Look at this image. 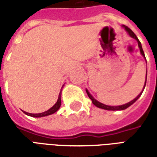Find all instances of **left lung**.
I'll return each instance as SVG.
<instances>
[{"label": "left lung", "instance_id": "obj_1", "mask_svg": "<svg viewBox=\"0 0 157 157\" xmlns=\"http://www.w3.org/2000/svg\"><path fill=\"white\" fill-rule=\"evenodd\" d=\"M123 27L124 28V29L126 30V32L128 33V35L130 36L131 38H133V39H135L137 40V42H138V46L139 48H140V54H141L143 56H144V58H145V54H144V51H143V48H142V46H141V44H140V40L138 39V38L136 37V35H135V33H134V32L132 31L131 29H129V28H128L127 26H124L123 25ZM146 77H147V72H146V76H145V86H144V88H145V84H146ZM86 93H87V95H88L89 98L92 100V103L94 104V105L96 106V107H98V108H100V109H106V110H113V111H114V110H124V109H126L127 108H128L129 106H131L133 103L135 102H136V100L140 97V95L142 94V92H143V91H142L140 94H139L136 98H135V99H133L132 101H130L129 102H128V103H125V104H124V105H120V106H109V105H105V104H103V103H101V102H99L98 101H97L93 97H92L90 93H89V92L87 91V90H86Z\"/></svg>", "mask_w": 157, "mask_h": 157}]
</instances>
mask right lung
<instances>
[{"instance_id":"add662e5","label":"right lung","mask_w":157,"mask_h":157,"mask_svg":"<svg viewBox=\"0 0 157 157\" xmlns=\"http://www.w3.org/2000/svg\"><path fill=\"white\" fill-rule=\"evenodd\" d=\"M61 91L59 92V98L58 100H57V102L55 103V105L52 107L51 109H49L47 111H45L44 113H29L24 112L25 114L29 116H31V117H34V118H40V117H44V116H48L50 115V114H53V113H55V112H57L59 110V109L60 108V105H61Z\"/></svg>"}]
</instances>
